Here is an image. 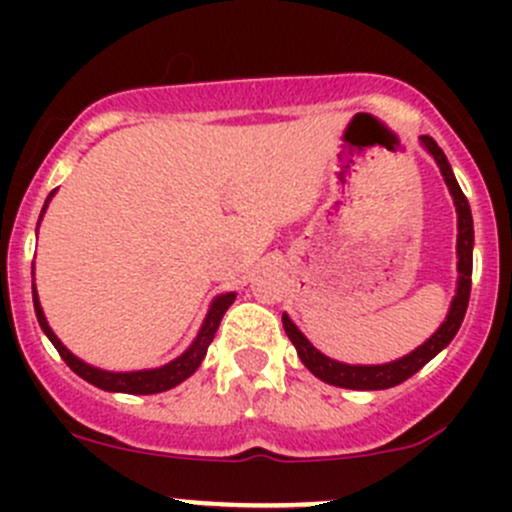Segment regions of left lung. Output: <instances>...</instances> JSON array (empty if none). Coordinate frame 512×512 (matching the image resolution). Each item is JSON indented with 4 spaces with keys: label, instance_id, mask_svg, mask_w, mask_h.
<instances>
[{
    "label": "left lung",
    "instance_id": "1",
    "mask_svg": "<svg viewBox=\"0 0 512 512\" xmlns=\"http://www.w3.org/2000/svg\"><path fill=\"white\" fill-rule=\"evenodd\" d=\"M421 146L426 148V153L436 160V165L441 168L443 180L448 185V193H451L453 205H456L458 215V237H456V257H458V280H456V294L451 299V307H448L446 319L441 322V327L421 344L414 352L401 356V359L389 361V364H344V361L329 359L327 354L319 352L307 337L297 329V324L282 314V324H285V332L289 342L297 349V356L302 359V364L312 371L317 379L327 381L332 386H342V389H354V391H379V389H391V386L401 384L409 376H414L418 369L428 364L438 352L451 344V339L456 337V332L461 329L463 317H466L468 309V297H471V275H473V215L471 205H468L466 195H463L461 185H458L456 175H453L451 163H448L446 153L438 148V143L433 138L421 136Z\"/></svg>",
    "mask_w": 512,
    "mask_h": 512
}]
</instances>
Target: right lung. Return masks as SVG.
<instances>
[{
	"instance_id": "add662e5",
	"label": "right lung",
	"mask_w": 512,
	"mask_h": 512,
	"mask_svg": "<svg viewBox=\"0 0 512 512\" xmlns=\"http://www.w3.org/2000/svg\"><path fill=\"white\" fill-rule=\"evenodd\" d=\"M54 193H49V198H46L39 220L44 218L46 208H49V200L54 198ZM32 292H34V312H36V319H39V327L44 329V334L49 337V342L54 344L56 352L61 354V359H64L66 364L71 366V371H76L81 379H86L89 384H94L103 391H116V394H160V391L173 389V386H178L180 381L188 379L190 374H195V369L203 364L205 354H208L210 342L215 339V332H218V327H220V319H223L227 307H230L237 297L235 292H225V294H218V297L210 302L208 314H205L203 324H200L198 337L193 339V344H190V347L185 349L178 359L168 361V364L158 366V369L106 371V369H98V366L86 364V361H81L79 356L71 354L69 349L61 344V339L56 337L54 329H51L49 322H46L44 309H41V302H39V294H36V285L32 287Z\"/></svg>"
}]
</instances>
